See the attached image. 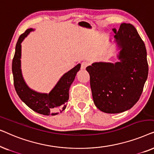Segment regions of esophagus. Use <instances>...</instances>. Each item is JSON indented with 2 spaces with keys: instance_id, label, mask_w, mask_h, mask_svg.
I'll return each mask as SVG.
<instances>
[{
  "instance_id": "1",
  "label": "esophagus",
  "mask_w": 154,
  "mask_h": 154,
  "mask_svg": "<svg viewBox=\"0 0 154 154\" xmlns=\"http://www.w3.org/2000/svg\"><path fill=\"white\" fill-rule=\"evenodd\" d=\"M88 65H89V62H87V61H83L81 63V69H85Z\"/></svg>"
}]
</instances>
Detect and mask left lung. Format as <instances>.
<instances>
[{
	"label": "left lung",
	"instance_id": "1",
	"mask_svg": "<svg viewBox=\"0 0 154 154\" xmlns=\"http://www.w3.org/2000/svg\"><path fill=\"white\" fill-rule=\"evenodd\" d=\"M113 31L121 49L120 62H95L86 68L94 104L107 113L131 109L142 93L149 72L144 43L133 25L123 23L119 31Z\"/></svg>",
	"mask_w": 154,
	"mask_h": 154
}]
</instances>
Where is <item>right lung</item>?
Returning <instances> with one entry per match:
<instances>
[{
    "mask_svg": "<svg viewBox=\"0 0 154 154\" xmlns=\"http://www.w3.org/2000/svg\"><path fill=\"white\" fill-rule=\"evenodd\" d=\"M32 29H29L20 35L15 48L12 70L13 74L14 85L21 100L29 108L35 112L45 116L57 114L56 111L62 112L66 107L69 100V88L74 81L78 71L81 69V64H77L68 72L64 73L56 84L54 88L48 94L39 93L30 89L25 83L21 70V43L29 35Z\"/></svg>",
    "mask_w": 154,
    "mask_h": 154,
    "instance_id": "right-lung-1",
    "label": "right lung"
}]
</instances>
